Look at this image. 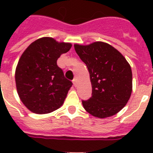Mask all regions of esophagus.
Wrapping results in <instances>:
<instances>
[{
  "instance_id": "34e87169",
  "label": "esophagus",
  "mask_w": 153,
  "mask_h": 153,
  "mask_svg": "<svg viewBox=\"0 0 153 153\" xmlns=\"http://www.w3.org/2000/svg\"><path fill=\"white\" fill-rule=\"evenodd\" d=\"M73 83H74V86H76V85H77V81H76V79H74V80H73Z\"/></svg>"
}]
</instances>
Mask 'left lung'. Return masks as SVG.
Segmentation results:
<instances>
[{
    "mask_svg": "<svg viewBox=\"0 0 153 153\" xmlns=\"http://www.w3.org/2000/svg\"><path fill=\"white\" fill-rule=\"evenodd\" d=\"M74 48L90 73L92 97L82 100L86 111L98 118L117 114L132 93L130 65L117 49L103 42L75 44Z\"/></svg>",
    "mask_w": 153,
    "mask_h": 153,
    "instance_id": "obj_1",
    "label": "left lung"
}]
</instances>
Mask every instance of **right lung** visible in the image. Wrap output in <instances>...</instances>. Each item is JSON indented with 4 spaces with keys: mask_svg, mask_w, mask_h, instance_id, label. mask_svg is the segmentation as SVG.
Returning a JSON list of instances; mask_svg holds the SVG:
<instances>
[{
    "mask_svg": "<svg viewBox=\"0 0 153 153\" xmlns=\"http://www.w3.org/2000/svg\"><path fill=\"white\" fill-rule=\"evenodd\" d=\"M71 47L70 43L42 37L21 55L15 71L16 86L21 100L31 112L46 114L63 105L73 83L64 77L56 61Z\"/></svg>",
    "mask_w": 153,
    "mask_h": 153,
    "instance_id": "add662e5",
    "label": "right lung"
}]
</instances>
